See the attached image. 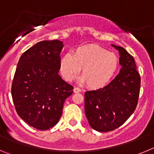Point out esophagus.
<instances>
[{"instance_id":"34e87169","label":"esophagus","mask_w":154,"mask_h":154,"mask_svg":"<svg viewBox=\"0 0 154 154\" xmlns=\"http://www.w3.org/2000/svg\"><path fill=\"white\" fill-rule=\"evenodd\" d=\"M73 91H74V92H75V93H78V92H82V89H79V88H78V87H75Z\"/></svg>"}]
</instances>
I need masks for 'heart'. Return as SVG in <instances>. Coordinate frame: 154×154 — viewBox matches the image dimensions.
<instances>
[{
	"label": "heart",
	"mask_w": 154,
	"mask_h": 154,
	"mask_svg": "<svg viewBox=\"0 0 154 154\" xmlns=\"http://www.w3.org/2000/svg\"><path fill=\"white\" fill-rule=\"evenodd\" d=\"M81 69V82H86L90 89H101L117 74L119 57L101 46L90 45L77 48L73 55L66 53L61 58L59 71L65 80L72 81Z\"/></svg>",
	"instance_id": "b5f03b06"
}]
</instances>
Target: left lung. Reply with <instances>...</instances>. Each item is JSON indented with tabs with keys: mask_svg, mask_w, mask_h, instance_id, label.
<instances>
[{
	"mask_svg": "<svg viewBox=\"0 0 154 154\" xmlns=\"http://www.w3.org/2000/svg\"><path fill=\"white\" fill-rule=\"evenodd\" d=\"M112 46L119 52L120 72L109 85L85 92V116L98 132L122 126L135 111L140 96L141 79L134 58L123 47Z\"/></svg>",
	"mask_w": 154,
	"mask_h": 154,
	"instance_id": "left-lung-1",
	"label": "left lung"
}]
</instances>
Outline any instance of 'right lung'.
Listing matches in <instances>:
<instances>
[{
  "label": "right lung",
  "mask_w": 154,
  "mask_h": 154,
  "mask_svg": "<svg viewBox=\"0 0 154 154\" xmlns=\"http://www.w3.org/2000/svg\"><path fill=\"white\" fill-rule=\"evenodd\" d=\"M61 41H42L24 51L17 63L11 96L17 114L39 130H49L60 119L73 86L60 75Z\"/></svg>",
  "instance_id": "right-lung-1"
}]
</instances>
